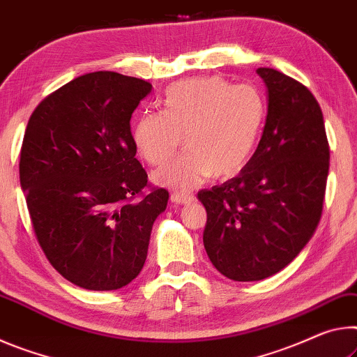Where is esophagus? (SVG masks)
Instances as JSON below:
<instances>
[{"mask_svg": "<svg viewBox=\"0 0 357 357\" xmlns=\"http://www.w3.org/2000/svg\"><path fill=\"white\" fill-rule=\"evenodd\" d=\"M196 197L191 195H182V192H172L171 195V201L174 204H191L195 202Z\"/></svg>", "mask_w": 357, "mask_h": 357, "instance_id": "1", "label": "esophagus"}]
</instances>
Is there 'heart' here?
Returning <instances> with one entry per match:
<instances>
[{"label":"heart","mask_w":357,"mask_h":357,"mask_svg":"<svg viewBox=\"0 0 357 357\" xmlns=\"http://www.w3.org/2000/svg\"><path fill=\"white\" fill-rule=\"evenodd\" d=\"M162 112H144L134 125L137 153L151 166L171 160L183 136L186 153L158 169L153 180L188 192L213 177L241 172L253 155L266 120V102L250 85L195 77L171 85Z\"/></svg>","instance_id":"b5f03b06"}]
</instances>
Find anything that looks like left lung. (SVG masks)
Instances as JSON below:
<instances>
[{
    "label": "left lung",
    "instance_id": "obj_1",
    "mask_svg": "<svg viewBox=\"0 0 357 357\" xmlns=\"http://www.w3.org/2000/svg\"><path fill=\"white\" fill-rule=\"evenodd\" d=\"M268 107L258 149L237 177L202 190L204 247L234 282L272 277L310 241L323 212L329 142L323 112L301 82L258 68Z\"/></svg>",
    "mask_w": 357,
    "mask_h": 357
}]
</instances>
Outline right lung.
Instances as JSON below:
<instances>
[{"instance_id":"add662e5","label":"right lung","mask_w":357,"mask_h":357,"mask_svg":"<svg viewBox=\"0 0 357 357\" xmlns=\"http://www.w3.org/2000/svg\"><path fill=\"white\" fill-rule=\"evenodd\" d=\"M151 84L98 71L47 96L28 121L20 185L34 234L55 271L90 291L120 289L147 259L169 192L150 188L131 115Z\"/></svg>"}]
</instances>
